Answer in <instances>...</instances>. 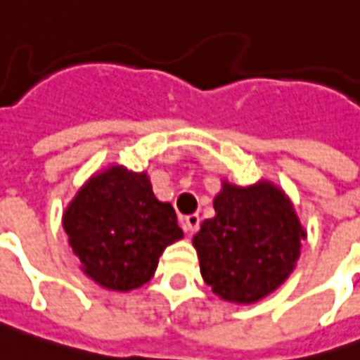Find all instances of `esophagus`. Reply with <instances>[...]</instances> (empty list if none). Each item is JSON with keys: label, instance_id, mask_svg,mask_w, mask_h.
Wrapping results in <instances>:
<instances>
[{"label": "esophagus", "instance_id": "obj_1", "mask_svg": "<svg viewBox=\"0 0 360 360\" xmlns=\"http://www.w3.org/2000/svg\"><path fill=\"white\" fill-rule=\"evenodd\" d=\"M198 224H200V215H198V213H191V215L182 217V228L187 233H193V231L198 228Z\"/></svg>", "mask_w": 360, "mask_h": 360}]
</instances>
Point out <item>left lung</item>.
Here are the masks:
<instances>
[{"label": "left lung", "instance_id": "1", "mask_svg": "<svg viewBox=\"0 0 360 360\" xmlns=\"http://www.w3.org/2000/svg\"><path fill=\"white\" fill-rule=\"evenodd\" d=\"M215 217L193 237L202 278L217 296L252 304L270 294L292 272L305 231L278 187L222 184Z\"/></svg>", "mask_w": 360, "mask_h": 360}]
</instances>
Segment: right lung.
I'll return each instance as SVG.
<instances>
[{"mask_svg": "<svg viewBox=\"0 0 360 360\" xmlns=\"http://www.w3.org/2000/svg\"><path fill=\"white\" fill-rule=\"evenodd\" d=\"M62 224L84 274L110 290L147 283L165 246L184 237L173 206L154 197L147 174L120 165L77 193Z\"/></svg>", "mask_w": 360, "mask_h": 360, "instance_id": "right-lung-1", "label": "right lung"}]
</instances>
